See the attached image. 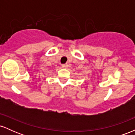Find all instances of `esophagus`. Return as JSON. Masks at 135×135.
<instances>
[{
  "label": "esophagus",
  "instance_id": "1",
  "mask_svg": "<svg viewBox=\"0 0 135 135\" xmlns=\"http://www.w3.org/2000/svg\"><path fill=\"white\" fill-rule=\"evenodd\" d=\"M61 66H62V68H65H65H67L68 65L67 64H63L62 65H61Z\"/></svg>",
  "mask_w": 135,
  "mask_h": 135
}]
</instances>
